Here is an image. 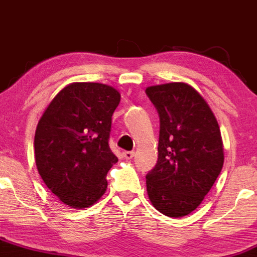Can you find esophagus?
I'll use <instances>...</instances> for the list:
<instances>
[{"label":"esophagus","instance_id":"1","mask_svg":"<svg viewBox=\"0 0 257 257\" xmlns=\"http://www.w3.org/2000/svg\"><path fill=\"white\" fill-rule=\"evenodd\" d=\"M135 153L133 151H124L123 152V157H124L125 159H132L133 157H134Z\"/></svg>","mask_w":257,"mask_h":257}]
</instances>
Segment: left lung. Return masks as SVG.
Segmentation results:
<instances>
[{
	"instance_id": "1",
	"label": "left lung",
	"mask_w": 257,
	"mask_h": 257,
	"mask_svg": "<svg viewBox=\"0 0 257 257\" xmlns=\"http://www.w3.org/2000/svg\"><path fill=\"white\" fill-rule=\"evenodd\" d=\"M159 116L158 161L146 175L152 205L169 217L192 213L223 166L220 126L202 95L173 82L146 88Z\"/></svg>"
}]
</instances>
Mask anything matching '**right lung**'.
<instances>
[{
  "mask_svg": "<svg viewBox=\"0 0 257 257\" xmlns=\"http://www.w3.org/2000/svg\"><path fill=\"white\" fill-rule=\"evenodd\" d=\"M119 101L111 85L76 82L59 91L38 120L37 170L64 204L88 208L105 193L106 175L118 162L108 139Z\"/></svg>",
  "mask_w": 257,
  "mask_h": 257,
  "instance_id": "right-lung-1",
  "label": "right lung"
}]
</instances>
